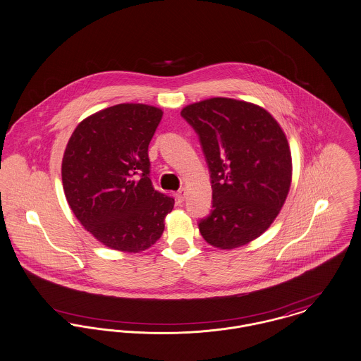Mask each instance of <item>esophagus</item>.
<instances>
[{"mask_svg": "<svg viewBox=\"0 0 361 361\" xmlns=\"http://www.w3.org/2000/svg\"><path fill=\"white\" fill-rule=\"evenodd\" d=\"M184 199H185V190L181 188V190H178L177 194H176V200H177V203H183Z\"/></svg>", "mask_w": 361, "mask_h": 361, "instance_id": "1", "label": "esophagus"}]
</instances>
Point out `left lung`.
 Segmentation results:
<instances>
[{
  "label": "left lung",
  "mask_w": 361,
  "mask_h": 361,
  "mask_svg": "<svg viewBox=\"0 0 361 361\" xmlns=\"http://www.w3.org/2000/svg\"><path fill=\"white\" fill-rule=\"evenodd\" d=\"M210 173L212 212L199 220L203 239L219 249L243 246L264 233L291 184V152L275 118L264 109L213 97L183 109Z\"/></svg>",
  "instance_id": "left-lung-1"
}]
</instances>
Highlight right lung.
Returning a JSON list of instances; mask_svg holds the SVG:
<instances>
[{"instance_id":"right-lung-1","label":"right lung","mask_w":361,"mask_h":361,"mask_svg":"<svg viewBox=\"0 0 361 361\" xmlns=\"http://www.w3.org/2000/svg\"><path fill=\"white\" fill-rule=\"evenodd\" d=\"M164 112L125 103L75 128L61 164L66 199L85 229L107 247L137 252L164 233L174 199L149 178L148 145Z\"/></svg>"}]
</instances>
